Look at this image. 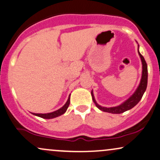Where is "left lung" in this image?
Returning a JSON list of instances; mask_svg holds the SVG:
<instances>
[{
  "label": "left lung",
  "mask_w": 160,
  "mask_h": 160,
  "mask_svg": "<svg viewBox=\"0 0 160 160\" xmlns=\"http://www.w3.org/2000/svg\"><path fill=\"white\" fill-rule=\"evenodd\" d=\"M137 42V41H136ZM138 52L139 56L141 58V64H142V74H141V78L139 82V85L138 86L137 89L134 92V93L128 99H126L125 102L120 104V105H117L116 107L107 108V107H102V106L99 105L97 103L95 99L94 94H93V91L92 90L91 95L92 98L93 102H94L95 106L98 108L101 111L108 112V113H122L123 112L128 111V110L132 109V108L135 107L136 104L140 102V100L142 98L143 95L147 89V86H148V65H147L146 62H145L144 58L143 57L142 55L139 52V45L138 44Z\"/></svg>",
  "instance_id": "8db88e82"
}]
</instances>
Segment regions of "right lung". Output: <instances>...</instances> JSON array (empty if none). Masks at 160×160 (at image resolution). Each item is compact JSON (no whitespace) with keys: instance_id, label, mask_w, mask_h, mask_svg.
<instances>
[{"instance_id":"add662e5","label":"right lung","mask_w":160,"mask_h":160,"mask_svg":"<svg viewBox=\"0 0 160 160\" xmlns=\"http://www.w3.org/2000/svg\"><path fill=\"white\" fill-rule=\"evenodd\" d=\"M70 97H71V95L68 96V99L66 102V103L64 104V106H62L61 108H59L58 110H57L56 111L51 112V113H32L33 115H35L37 117H41V118L43 119H52L55 118V117H59L62 114L65 113L66 111H67L68 108L69 104H70Z\"/></svg>"}]
</instances>
